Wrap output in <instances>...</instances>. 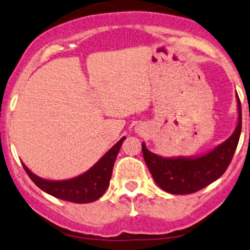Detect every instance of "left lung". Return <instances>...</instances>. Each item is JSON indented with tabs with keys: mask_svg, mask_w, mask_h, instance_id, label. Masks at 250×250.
Here are the masks:
<instances>
[{
	"mask_svg": "<svg viewBox=\"0 0 250 250\" xmlns=\"http://www.w3.org/2000/svg\"><path fill=\"white\" fill-rule=\"evenodd\" d=\"M239 121L231 137L211 152L199 158L165 159L142 144L143 156L156 184L171 194H189L211 184L226 171L241 134V104L238 97Z\"/></svg>",
	"mask_w": 250,
	"mask_h": 250,
	"instance_id": "left-lung-1",
	"label": "left lung"
}]
</instances>
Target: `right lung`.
<instances>
[{
  "label": "right lung",
  "mask_w": 250,
  "mask_h": 250,
  "mask_svg": "<svg viewBox=\"0 0 250 250\" xmlns=\"http://www.w3.org/2000/svg\"><path fill=\"white\" fill-rule=\"evenodd\" d=\"M125 139H120L91 169L68 181H46L29 171L24 164L22 167L34 184L52 197L74 204H89L101 198L107 189L116 155Z\"/></svg>",
  "instance_id": "1"
}]
</instances>
